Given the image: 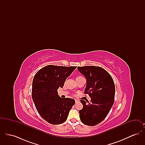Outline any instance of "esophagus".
<instances>
[{"instance_id":"1","label":"esophagus","mask_w":145,"mask_h":145,"mask_svg":"<svg viewBox=\"0 0 145 145\" xmlns=\"http://www.w3.org/2000/svg\"><path fill=\"white\" fill-rule=\"evenodd\" d=\"M75 101H76V103H77V102H79V101H78V100H77V99H76V100H75Z\"/></svg>"}]
</instances>
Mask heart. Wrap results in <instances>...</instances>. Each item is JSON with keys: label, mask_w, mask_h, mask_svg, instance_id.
I'll return each instance as SVG.
<instances>
[{"label": "heart", "mask_w": 145, "mask_h": 145, "mask_svg": "<svg viewBox=\"0 0 145 145\" xmlns=\"http://www.w3.org/2000/svg\"><path fill=\"white\" fill-rule=\"evenodd\" d=\"M79 77H81V76H78V77H77V78H79Z\"/></svg>", "instance_id": "heart-1"}]
</instances>
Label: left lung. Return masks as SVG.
I'll use <instances>...</instances> for the list:
<instances>
[{"instance_id": "left-lung-1", "label": "left lung", "mask_w": 145, "mask_h": 145, "mask_svg": "<svg viewBox=\"0 0 145 145\" xmlns=\"http://www.w3.org/2000/svg\"><path fill=\"white\" fill-rule=\"evenodd\" d=\"M78 70L86 79L85 94L91 97L87 104L80 100L82 109L79 111L81 122L94 126L99 124L106 117L114 103L115 86L110 74L105 69L94 66L78 67Z\"/></svg>"}]
</instances>
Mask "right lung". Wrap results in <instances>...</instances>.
<instances>
[{
  "label": "right lung",
  "mask_w": 145,
  "mask_h": 145,
  "mask_svg": "<svg viewBox=\"0 0 145 145\" xmlns=\"http://www.w3.org/2000/svg\"><path fill=\"white\" fill-rule=\"evenodd\" d=\"M76 66L47 65L40 69L33 80L31 96L40 115L52 124H60L67 120L69 111L76 101L70 98H62L57 89L62 88L66 79Z\"/></svg>",
  "instance_id": "obj_1"
}]
</instances>
